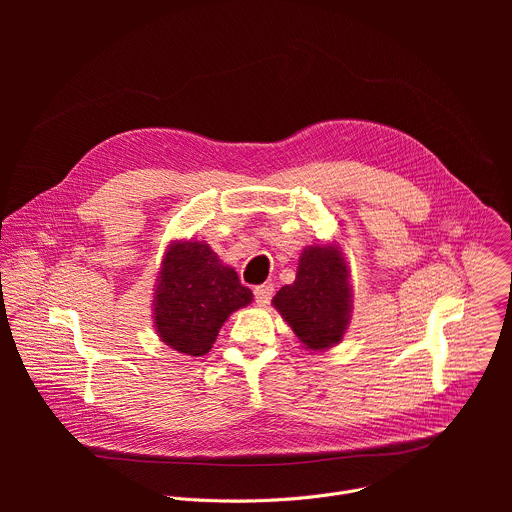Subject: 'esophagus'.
Returning a JSON list of instances; mask_svg holds the SVG:
<instances>
[{"label": "esophagus", "mask_w": 512, "mask_h": 512, "mask_svg": "<svg viewBox=\"0 0 512 512\" xmlns=\"http://www.w3.org/2000/svg\"><path fill=\"white\" fill-rule=\"evenodd\" d=\"M273 285L271 283H263V285H257L255 289H253V294H255V302L259 304V306H267L269 302H271V298H273Z\"/></svg>", "instance_id": "1"}]
</instances>
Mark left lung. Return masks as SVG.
<instances>
[{
  "label": "left lung",
  "instance_id": "8db88e82",
  "mask_svg": "<svg viewBox=\"0 0 512 512\" xmlns=\"http://www.w3.org/2000/svg\"><path fill=\"white\" fill-rule=\"evenodd\" d=\"M273 306L306 348L324 350L342 340L350 320L348 267L334 247H308L296 281L283 285Z\"/></svg>",
  "mask_w": 512,
  "mask_h": 512
}]
</instances>
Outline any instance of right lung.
<instances>
[{"label":"right lung","instance_id":"obj_1","mask_svg":"<svg viewBox=\"0 0 512 512\" xmlns=\"http://www.w3.org/2000/svg\"><path fill=\"white\" fill-rule=\"evenodd\" d=\"M253 294L233 267L198 241L176 243L166 253L156 289V330L178 352L206 354L225 320L251 304Z\"/></svg>","mask_w":512,"mask_h":512}]
</instances>
